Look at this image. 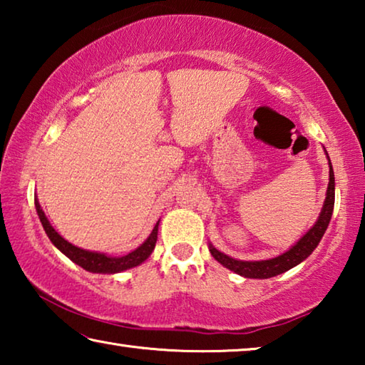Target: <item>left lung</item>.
Returning <instances> with one entry per match:
<instances>
[{"label": "left lung", "instance_id": "left-lung-1", "mask_svg": "<svg viewBox=\"0 0 365 365\" xmlns=\"http://www.w3.org/2000/svg\"><path fill=\"white\" fill-rule=\"evenodd\" d=\"M327 153V151H325ZM329 158V154H327ZM330 165V180H329V188H327V196L324 201L322 212H320L319 219L314 227L309 230L304 237H302L298 243H296L293 248H289L287 252L277 256L274 259H267V261H238V259H233L230 256L224 255L219 250H215L212 245H209V251L214 256L215 261H219L224 267L233 270L235 274L243 275L246 279H270V277L280 275L283 272L289 270L294 265L304 261L306 257L312 255V251L317 248V245L322 240L327 227L330 224L331 212H333V205H335V175H333V168L329 159Z\"/></svg>", "mask_w": 365, "mask_h": 365}]
</instances>
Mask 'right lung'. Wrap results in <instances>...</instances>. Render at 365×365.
Masks as SVG:
<instances>
[{
	"label": "right lung",
	"mask_w": 365,
	"mask_h": 365,
	"mask_svg": "<svg viewBox=\"0 0 365 365\" xmlns=\"http://www.w3.org/2000/svg\"><path fill=\"white\" fill-rule=\"evenodd\" d=\"M35 207H36V212H38L41 225H43V228H45L48 238L51 240V243L56 246V248L63 252V255L69 257L72 262H76L77 265L83 267L85 270L95 272V274H117V272L137 267V265L145 262L146 259L150 257V255L154 250V246H156L159 222L154 225L151 235L145 240L143 245H140L137 250L128 252V255L122 256V257H113V256L103 255V252H95V251H86L82 248H77V246H73L72 243L67 242V240H64L56 230H54L51 224H49V220L46 219L45 212H43V209L36 197H35Z\"/></svg>",
	"instance_id": "add662e5"
}]
</instances>
